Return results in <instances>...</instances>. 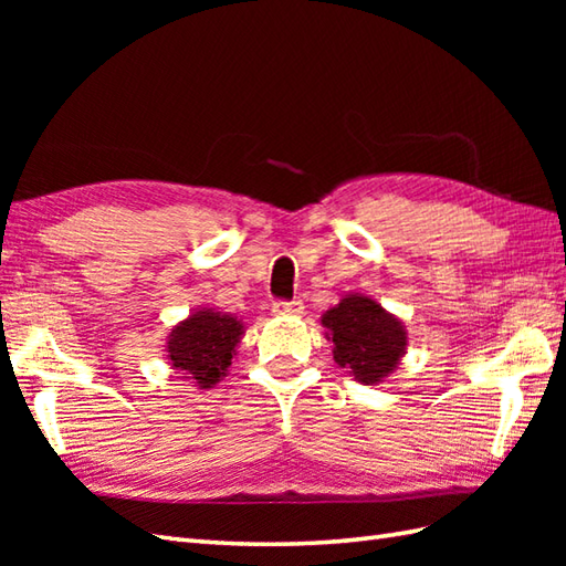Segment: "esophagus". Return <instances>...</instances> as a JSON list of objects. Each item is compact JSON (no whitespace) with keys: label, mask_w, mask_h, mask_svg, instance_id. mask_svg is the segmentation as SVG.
I'll list each match as a JSON object with an SVG mask.
<instances>
[{"label":"esophagus","mask_w":566,"mask_h":566,"mask_svg":"<svg viewBox=\"0 0 566 566\" xmlns=\"http://www.w3.org/2000/svg\"><path fill=\"white\" fill-rule=\"evenodd\" d=\"M272 314L274 316H282V318H294V316H302L304 314V304L294 298V302H276L272 306Z\"/></svg>","instance_id":"34e87169"}]
</instances>
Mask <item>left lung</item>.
<instances>
[{
    "label": "left lung",
    "instance_id": "left-lung-1",
    "mask_svg": "<svg viewBox=\"0 0 566 566\" xmlns=\"http://www.w3.org/2000/svg\"><path fill=\"white\" fill-rule=\"evenodd\" d=\"M333 359L367 387L387 379L406 355L403 323L365 294H345L321 316Z\"/></svg>",
    "mask_w": 566,
    "mask_h": 566
}]
</instances>
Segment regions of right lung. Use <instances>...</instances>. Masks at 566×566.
<instances>
[{"label":"right lung","mask_w":566,"mask_h":566,"mask_svg":"<svg viewBox=\"0 0 566 566\" xmlns=\"http://www.w3.org/2000/svg\"><path fill=\"white\" fill-rule=\"evenodd\" d=\"M243 333V321L238 316L197 308L167 335V359L175 375H182L197 389H211L228 375Z\"/></svg>","instance_id":"right-lung-1"}]
</instances>
